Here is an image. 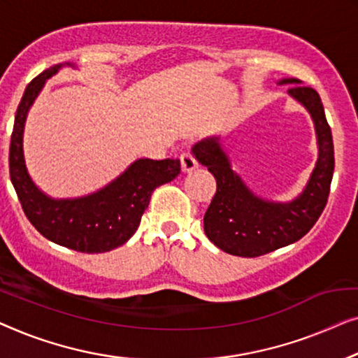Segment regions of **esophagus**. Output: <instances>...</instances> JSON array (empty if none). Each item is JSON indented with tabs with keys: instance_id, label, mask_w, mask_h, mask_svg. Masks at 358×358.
<instances>
[{
	"instance_id": "1",
	"label": "esophagus",
	"mask_w": 358,
	"mask_h": 358,
	"mask_svg": "<svg viewBox=\"0 0 358 358\" xmlns=\"http://www.w3.org/2000/svg\"><path fill=\"white\" fill-rule=\"evenodd\" d=\"M180 160H181V170H183L185 173H188V172H193L194 169H198V160H196L193 155H191L189 152H185V154H181V157H180Z\"/></svg>"
}]
</instances>
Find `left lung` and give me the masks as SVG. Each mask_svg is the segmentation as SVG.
I'll return each instance as SVG.
<instances>
[{"label":"left lung","mask_w":358,"mask_h":358,"mask_svg":"<svg viewBox=\"0 0 358 358\" xmlns=\"http://www.w3.org/2000/svg\"><path fill=\"white\" fill-rule=\"evenodd\" d=\"M278 84L290 85L287 94L305 107L316 131L318 160L296 198L278 203L255 194L231 170L219 136L199 141L191 149L194 159L217 181V191L204 214V231L217 248L234 256L255 258L295 243L308 234L328 203L334 145L320 95L295 78L280 79Z\"/></svg>","instance_id":"1"}]
</instances>
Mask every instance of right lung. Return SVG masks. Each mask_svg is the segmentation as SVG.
I'll use <instances>...</instances> for the list:
<instances>
[{
    "mask_svg": "<svg viewBox=\"0 0 358 358\" xmlns=\"http://www.w3.org/2000/svg\"><path fill=\"white\" fill-rule=\"evenodd\" d=\"M63 66L76 68V64H55L26 87L14 118L9 175L24 214L45 238L80 253H105L127 243L134 235L152 191L177 177L180 160L138 159L103 188L80 198L57 199L45 194L27 172L22 145L24 128L29 110L47 79Z\"/></svg>",
    "mask_w": 358,
    "mask_h": 358,
    "instance_id": "add662e5",
    "label": "right lung"
}]
</instances>
